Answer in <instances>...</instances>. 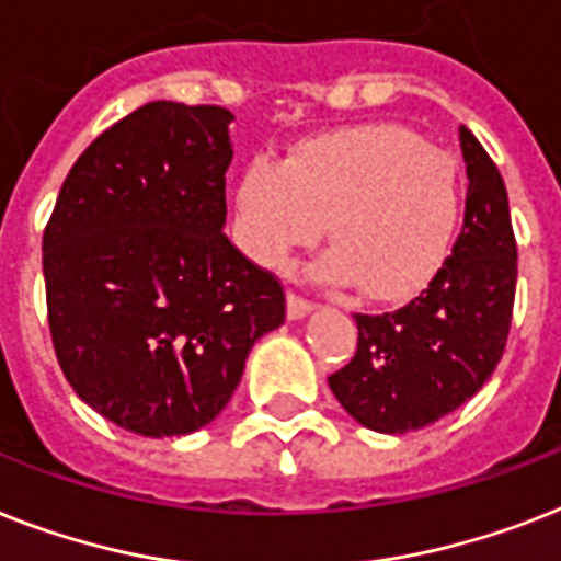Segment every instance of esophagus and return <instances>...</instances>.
Wrapping results in <instances>:
<instances>
[{"label": "esophagus", "instance_id": "obj_1", "mask_svg": "<svg viewBox=\"0 0 561 561\" xmlns=\"http://www.w3.org/2000/svg\"><path fill=\"white\" fill-rule=\"evenodd\" d=\"M313 302L311 299H305V296H299L296 290H288V317L290 320H302L305 313H311Z\"/></svg>", "mask_w": 561, "mask_h": 561}]
</instances>
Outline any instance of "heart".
<instances>
[{
	"label": "heart",
	"instance_id": "heart-1",
	"mask_svg": "<svg viewBox=\"0 0 561 561\" xmlns=\"http://www.w3.org/2000/svg\"><path fill=\"white\" fill-rule=\"evenodd\" d=\"M328 221L325 279L357 282L377 302L423 290L444 267L461 221L453 161L391 123L308 140L276 163L259 154L236 190V239L259 265L285 271Z\"/></svg>",
	"mask_w": 561,
	"mask_h": 561
}]
</instances>
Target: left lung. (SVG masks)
Here are the masks:
<instances>
[{"label": "left lung", "instance_id": "1", "mask_svg": "<svg viewBox=\"0 0 561 561\" xmlns=\"http://www.w3.org/2000/svg\"><path fill=\"white\" fill-rule=\"evenodd\" d=\"M467 204L435 279L398 311L354 313L357 352L328 377L366 430L403 435L467 403L499 366L516 302V236L504 178L461 126Z\"/></svg>", "mask_w": 561, "mask_h": 561}]
</instances>
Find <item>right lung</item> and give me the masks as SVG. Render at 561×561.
<instances>
[{
  "mask_svg": "<svg viewBox=\"0 0 561 561\" xmlns=\"http://www.w3.org/2000/svg\"><path fill=\"white\" fill-rule=\"evenodd\" d=\"M233 115L154 100L71 167L43 233L48 328L62 375L144 438L207 426L285 290L221 233Z\"/></svg>",
  "mask_w": 561,
  "mask_h": 561,
  "instance_id": "obj_1",
  "label": "right lung"
}]
</instances>
